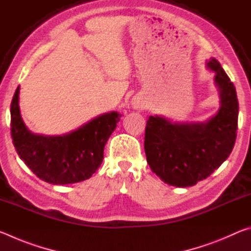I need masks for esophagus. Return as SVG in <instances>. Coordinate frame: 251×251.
<instances>
[{
    "instance_id": "esophagus-1",
    "label": "esophagus",
    "mask_w": 251,
    "mask_h": 251,
    "mask_svg": "<svg viewBox=\"0 0 251 251\" xmlns=\"http://www.w3.org/2000/svg\"><path fill=\"white\" fill-rule=\"evenodd\" d=\"M131 105H133V107L138 109V108H142L143 105H144V101L142 99H139V97H135V99L133 100V101H131Z\"/></svg>"
}]
</instances>
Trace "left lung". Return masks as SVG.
I'll list each match as a JSON object with an SVG mask.
<instances>
[{
	"label": "left lung",
	"instance_id": "1",
	"mask_svg": "<svg viewBox=\"0 0 251 251\" xmlns=\"http://www.w3.org/2000/svg\"><path fill=\"white\" fill-rule=\"evenodd\" d=\"M207 66L216 73L220 108L206 123L172 124L163 117L151 116L145 128L147 163L168 185H196L214 173L228 158L235 145L238 127L236 88L217 59Z\"/></svg>",
	"mask_w": 251,
	"mask_h": 251
}]
</instances>
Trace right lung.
I'll return each mask as SVG.
<instances>
[{
	"instance_id": "obj_1",
	"label": "right lung",
	"mask_w": 251,
	"mask_h": 251,
	"mask_svg": "<svg viewBox=\"0 0 251 251\" xmlns=\"http://www.w3.org/2000/svg\"><path fill=\"white\" fill-rule=\"evenodd\" d=\"M19 93L20 86L11 103V135L20 158L40 179L50 184L88 179L100 166L105 144L122 115L117 112L104 114L64 136L35 135L21 117Z\"/></svg>"
}]
</instances>
